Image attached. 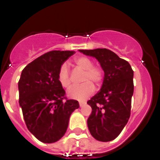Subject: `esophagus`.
Here are the masks:
<instances>
[{
	"instance_id": "obj_1",
	"label": "esophagus",
	"mask_w": 160,
	"mask_h": 160,
	"mask_svg": "<svg viewBox=\"0 0 160 160\" xmlns=\"http://www.w3.org/2000/svg\"><path fill=\"white\" fill-rule=\"evenodd\" d=\"M84 105H85V103H83V102H79V106H80V107H82Z\"/></svg>"
}]
</instances>
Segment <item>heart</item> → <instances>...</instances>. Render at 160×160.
Masks as SVG:
<instances>
[{
	"label": "heart",
	"instance_id": "obj_1",
	"mask_svg": "<svg viewBox=\"0 0 160 160\" xmlns=\"http://www.w3.org/2000/svg\"><path fill=\"white\" fill-rule=\"evenodd\" d=\"M76 66L84 70L82 76L83 84L77 87H73L68 90L67 95L70 98L85 101L87 100L94 91V87L93 83L96 86H100L102 82L103 73L99 67L94 66V63L90 58L87 57H79L74 59ZM58 80L63 88H69L70 87V70L67 63H63L60 66L58 73Z\"/></svg>",
	"mask_w": 160,
	"mask_h": 160
}]
</instances>
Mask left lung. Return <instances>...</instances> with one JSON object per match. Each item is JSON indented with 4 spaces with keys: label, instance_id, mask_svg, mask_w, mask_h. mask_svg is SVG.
Segmentation results:
<instances>
[{
    "label": "left lung",
    "instance_id": "8db88e82",
    "mask_svg": "<svg viewBox=\"0 0 160 160\" xmlns=\"http://www.w3.org/2000/svg\"><path fill=\"white\" fill-rule=\"evenodd\" d=\"M79 51L95 58L104 71L101 89L87 102L92 108L87 125L95 139L109 142L118 136L130 118L134 71L128 62L110 49Z\"/></svg>",
    "mask_w": 160,
    "mask_h": 160
}]
</instances>
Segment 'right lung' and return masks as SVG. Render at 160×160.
Returning <instances> with one entry per match:
<instances>
[{
    "mask_svg": "<svg viewBox=\"0 0 160 160\" xmlns=\"http://www.w3.org/2000/svg\"><path fill=\"white\" fill-rule=\"evenodd\" d=\"M74 51L53 50L42 55L22 70L18 82L19 104L28 130L45 143L65 135L78 102L68 100L58 80L59 68Z\"/></svg>",
    "mask_w": 160,
    "mask_h": 160,
    "instance_id": "1",
    "label": "right lung"
}]
</instances>
